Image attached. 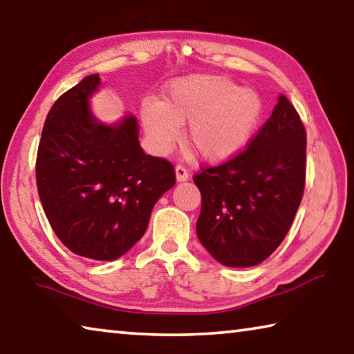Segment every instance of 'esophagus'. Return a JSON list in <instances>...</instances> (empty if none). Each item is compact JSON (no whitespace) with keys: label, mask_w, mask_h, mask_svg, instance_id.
<instances>
[{"label":"esophagus","mask_w":354,"mask_h":354,"mask_svg":"<svg viewBox=\"0 0 354 354\" xmlns=\"http://www.w3.org/2000/svg\"><path fill=\"white\" fill-rule=\"evenodd\" d=\"M175 171H176V179H178V181H187L189 176H190L189 170L185 169V167H184V165H181V164H178V165H176Z\"/></svg>","instance_id":"esophagus-1"}]
</instances>
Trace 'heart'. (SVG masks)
<instances>
[{
  "instance_id": "1",
  "label": "heart",
  "mask_w": 354,
  "mask_h": 354,
  "mask_svg": "<svg viewBox=\"0 0 354 354\" xmlns=\"http://www.w3.org/2000/svg\"><path fill=\"white\" fill-rule=\"evenodd\" d=\"M262 113L253 88L237 87L230 77L195 75L167 88L162 103L147 100L140 117L156 151L164 153L189 123L187 140L203 159L223 160L250 142Z\"/></svg>"
}]
</instances>
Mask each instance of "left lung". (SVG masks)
<instances>
[{
  "instance_id": "left-lung-1",
  "label": "left lung",
  "mask_w": 354,
  "mask_h": 354,
  "mask_svg": "<svg viewBox=\"0 0 354 354\" xmlns=\"http://www.w3.org/2000/svg\"><path fill=\"white\" fill-rule=\"evenodd\" d=\"M196 234L215 261L253 267L289 232L306 184V129L293 104L279 95L270 118L248 147L225 162L201 167Z\"/></svg>"
}]
</instances>
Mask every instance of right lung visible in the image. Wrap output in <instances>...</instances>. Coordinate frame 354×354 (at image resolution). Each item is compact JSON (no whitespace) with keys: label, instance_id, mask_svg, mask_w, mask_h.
Wrapping results in <instances>:
<instances>
[{"label":"right lung","instance_id":"obj_1","mask_svg":"<svg viewBox=\"0 0 354 354\" xmlns=\"http://www.w3.org/2000/svg\"><path fill=\"white\" fill-rule=\"evenodd\" d=\"M100 76L62 93L48 112L35 181L48 221L71 253L95 261L123 256L145 234L153 206L176 183L175 167L145 154L139 123L93 118L88 98Z\"/></svg>","mask_w":354,"mask_h":354}]
</instances>
